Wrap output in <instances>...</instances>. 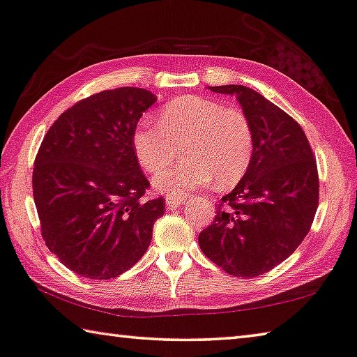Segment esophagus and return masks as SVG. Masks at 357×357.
Wrapping results in <instances>:
<instances>
[{
	"label": "esophagus",
	"mask_w": 357,
	"mask_h": 357,
	"mask_svg": "<svg viewBox=\"0 0 357 357\" xmlns=\"http://www.w3.org/2000/svg\"><path fill=\"white\" fill-rule=\"evenodd\" d=\"M185 200H187L185 197H167L165 203H167V206H170V208H179L181 204L185 203Z\"/></svg>",
	"instance_id": "obj_1"
}]
</instances>
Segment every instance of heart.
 Instances as JSON below:
<instances>
[{"label": "heart", "instance_id": "1", "mask_svg": "<svg viewBox=\"0 0 357 357\" xmlns=\"http://www.w3.org/2000/svg\"><path fill=\"white\" fill-rule=\"evenodd\" d=\"M159 124L142 119L132 135L138 164L144 172H160L181 148L185 160L154 178L168 197H184L213 183L236 184L249 170L255 135L249 118L238 108L200 96H184L159 110Z\"/></svg>", "mask_w": 357, "mask_h": 357}]
</instances>
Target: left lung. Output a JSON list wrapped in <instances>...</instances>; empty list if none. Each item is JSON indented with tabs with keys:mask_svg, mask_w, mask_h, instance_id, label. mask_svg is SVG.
<instances>
[{
	"mask_svg": "<svg viewBox=\"0 0 357 357\" xmlns=\"http://www.w3.org/2000/svg\"><path fill=\"white\" fill-rule=\"evenodd\" d=\"M209 89L236 96L255 149L249 170L222 197L198 243L229 275L257 277L287 259L309 233L319 195L317 160L301 126L259 93L243 84Z\"/></svg>",
	"mask_w": 357,
	"mask_h": 357,
	"instance_id": "obj_1",
	"label": "left lung"
}]
</instances>
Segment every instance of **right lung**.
<instances>
[{
    "label": "right lung",
    "instance_id": "right-lung-1",
    "mask_svg": "<svg viewBox=\"0 0 357 357\" xmlns=\"http://www.w3.org/2000/svg\"><path fill=\"white\" fill-rule=\"evenodd\" d=\"M157 100L143 88H116L77 102L42 140L33 195L42 238L66 268L91 280L126 273L153 238L165 200L149 187L132 135Z\"/></svg>",
    "mask_w": 357,
    "mask_h": 357
}]
</instances>
